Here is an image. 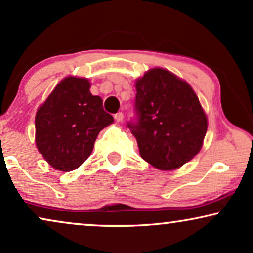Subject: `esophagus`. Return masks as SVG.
<instances>
[{"mask_svg":"<svg viewBox=\"0 0 253 253\" xmlns=\"http://www.w3.org/2000/svg\"><path fill=\"white\" fill-rule=\"evenodd\" d=\"M115 120H116L117 122H122L123 121V117H124V115H123V112H117V114H115Z\"/></svg>","mask_w":253,"mask_h":253,"instance_id":"1","label":"esophagus"}]
</instances>
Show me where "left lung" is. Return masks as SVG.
Returning a JSON list of instances; mask_svg holds the SVG:
<instances>
[{"label":"left lung","instance_id":"1","mask_svg":"<svg viewBox=\"0 0 253 253\" xmlns=\"http://www.w3.org/2000/svg\"><path fill=\"white\" fill-rule=\"evenodd\" d=\"M136 121L127 123L143 160L161 170H173L202 149L208 118L185 81L154 68L136 81Z\"/></svg>","mask_w":253,"mask_h":253}]
</instances>
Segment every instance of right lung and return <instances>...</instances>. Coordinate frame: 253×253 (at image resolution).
I'll return each instance as SVG.
<instances>
[{
  "label": "right lung",
  "mask_w": 253,
  "mask_h": 253,
  "mask_svg": "<svg viewBox=\"0 0 253 253\" xmlns=\"http://www.w3.org/2000/svg\"><path fill=\"white\" fill-rule=\"evenodd\" d=\"M112 122L102 98L90 92L89 80L65 77L36 112V146L52 168L75 170L91 155L99 131Z\"/></svg>",
  "instance_id": "right-lung-1"
}]
</instances>
